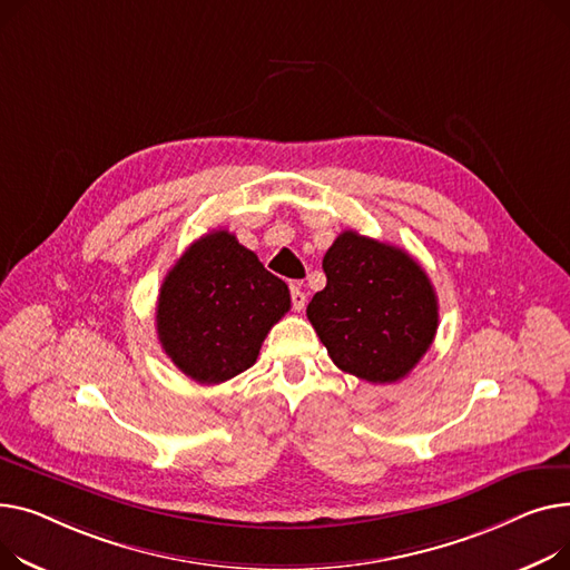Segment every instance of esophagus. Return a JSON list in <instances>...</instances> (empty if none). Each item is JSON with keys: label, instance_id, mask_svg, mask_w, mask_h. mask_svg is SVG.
I'll list each match as a JSON object with an SVG mask.
<instances>
[{"label": "esophagus", "instance_id": "esophagus-1", "mask_svg": "<svg viewBox=\"0 0 570 570\" xmlns=\"http://www.w3.org/2000/svg\"><path fill=\"white\" fill-rule=\"evenodd\" d=\"M289 294H292V308L298 313V311H304L306 308V301H308V296H306V292L301 289V283H292V287H289Z\"/></svg>", "mask_w": 570, "mask_h": 570}]
</instances>
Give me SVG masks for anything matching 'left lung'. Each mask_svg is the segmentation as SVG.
<instances>
[{"label":"left lung","instance_id":"obj_1","mask_svg":"<svg viewBox=\"0 0 570 570\" xmlns=\"http://www.w3.org/2000/svg\"><path fill=\"white\" fill-rule=\"evenodd\" d=\"M326 287L308 304L331 361L373 384L403 380L432 345L438 294L403 248L345 229L322 259Z\"/></svg>","mask_w":570,"mask_h":570}]
</instances>
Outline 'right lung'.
<instances>
[{
    "label": "right lung",
    "mask_w": 570,
    "mask_h": 570,
    "mask_svg": "<svg viewBox=\"0 0 570 570\" xmlns=\"http://www.w3.org/2000/svg\"><path fill=\"white\" fill-rule=\"evenodd\" d=\"M289 311L287 285L227 229L193 242L167 272L156 308L165 354L199 384H220L257 361Z\"/></svg>",
    "instance_id": "right-lung-1"
}]
</instances>
